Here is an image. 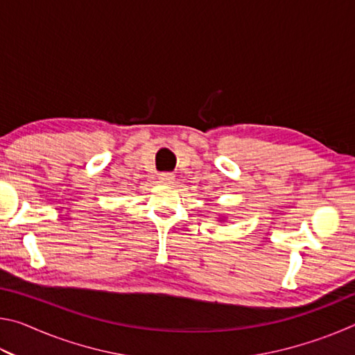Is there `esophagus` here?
Returning <instances> with one entry per match:
<instances>
[{"label": "esophagus", "mask_w": 355, "mask_h": 355, "mask_svg": "<svg viewBox=\"0 0 355 355\" xmlns=\"http://www.w3.org/2000/svg\"><path fill=\"white\" fill-rule=\"evenodd\" d=\"M173 178H175V175L171 172H163V173H159V177H158L159 183H163V184H171L173 182Z\"/></svg>", "instance_id": "34e87169"}]
</instances>
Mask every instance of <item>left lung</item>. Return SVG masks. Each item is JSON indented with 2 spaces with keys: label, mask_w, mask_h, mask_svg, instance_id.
Wrapping results in <instances>:
<instances>
[{
  "label": "left lung",
  "mask_w": 355,
  "mask_h": 355,
  "mask_svg": "<svg viewBox=\"0 0 355 355\" xmlns=\"http://www.w3.org/2000/svg\"><path fill=\"white\" fill-rule=\"evenodd\" d=\"M219 222H220V220H219ZM222 222H224V220H222Z\"/></svg>",
  "instance_id": "1"
}]
</instances>
